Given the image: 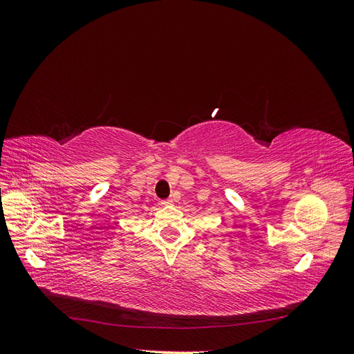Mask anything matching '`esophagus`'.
I'll use <instances>...</instances> for the list:
<instances>
[{"instance_id": "obj_1", "label": "esophagus", "mask_w": 354, "mask_h": 354, "mask_svg": "<svg viewBox=\"0 0 354 354\" xmlns=\"http://www.w3.org/2000/svg\"><path fill=\"white\" fill-rule=\"evenodd\" d=\"M160 203H162V205H171V203H174V198H169L167 201H162Z\"/></svg>"}]
</instances>
